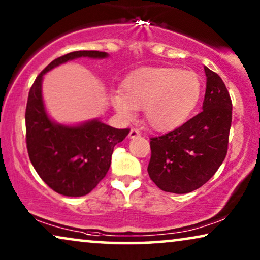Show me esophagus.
Returning <instances> with one entry per match:
<instances>
[{
  "instance_id": "obj_1",
  "label": "esophagus",
  "mask_w": 260,
  "mask_h": 260,
  "mask_svg": "<svg viewBox=\"0 0 260 260\" xmlns=\"http://www.w3.org/2000/svg\"><path fill=\"white\" fill-rule=\"evenodd\" d=\"M141 136V133L138 129H131L130 130V134H129V138H136V137H140Z\"/></svg>"
}]
</instances>
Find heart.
<instances>
[{"mask_svg":"<svg viewBox=\"0 0 260 260\" xmlns=\"http://www.w3.org/2000/svg\"><path fill=\"white\" fill-rule=\"evenodd\" d=\"M123 94L112 95L120 116L133 119L135 110H144L147 123L157 131H169L186 122L197 108L201 81L191 71L175 67H142L123 81Z\"/></svg>","mask_w":260,"mask_h":260,"instance_id":"heart-1","label":"heart"}]
</instances>
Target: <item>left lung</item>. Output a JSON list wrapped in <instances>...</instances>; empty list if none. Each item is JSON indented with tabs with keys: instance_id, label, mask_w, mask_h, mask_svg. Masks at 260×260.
<instances>
[{
	"instance_id": "obj_1",
	"label": "left lung",
	"mask_w": 260,
	"mask_h": 260,
	"mask_svg": "<svg viewBox=\"0 0 260 260\" xmlns=\"http://www.w3.org/2000/svg\"><path fill=\"white\" fill-rule=\"evenodd\" d=\"M202 111L162 136L150 138V179L159 189L190 193L207 182L226 157L232 101L221 78L205 66Z\"/></svg>"
}]
</instances>
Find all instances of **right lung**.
Masks as SVG:
<instances>
[{
	"instance_id": "obj_1",
	"label": "right lung",
	"mask_w": 260,
	"mask_h": 260,
	"mask_svg": "<svg viewBox=\"0 0 260 260\" xmlns=\"http://www.w3.org/2000/svg\"><path fill=\"white\" fill-rule=\"evenodd\" d=\"M103 59L108 53L77 51L49 63L31 85L26 106V143L29 159L49 188L65 197H83L104 179L113 148L130 129H115L101 120L67 126L49 119L41 93L44 74L69 60Z\"/></svg>"
}]
</instances>
